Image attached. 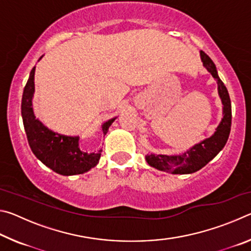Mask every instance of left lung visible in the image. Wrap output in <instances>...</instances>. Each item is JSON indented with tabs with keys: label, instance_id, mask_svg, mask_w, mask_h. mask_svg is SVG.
I'll use <instances>...</instances> for the list:
<instances>
[{
	"label": "left lung",
	"instance_id": "8db88e82",
	"mask_svg": "<svg viewBox=\"0 0 251 251\" xmlns=\"http://www.w3.org/2000/svg\"><path fill=\"white\" fill-rule=\"evenodd\" d=\"M201 59L205 69L209 72L218 85V95L223 104V118L210 137L202 139L195 144L193 147L177 155L150 154L145 158L148 165L158 171L171 174H193L201 169L203 166L214 159L218 152L223 150L228 141L231 127V101L228 91L223 80L219 78L217 69L214 62L208 55L201 50Z\"/></svg>",
	"mask_w": 251,
	"mask_h": 251
}]
</instances>
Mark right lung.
Wrapping results in <instances>:
<instances>
[{
	"mask_svg": "<svg viewBox=\"0 0 251 251\" xmlns=\"http://www.w3.org/2000/svg\"><path fill=\"white\" fill-rule=\"evenodd\" d=\"M43 56H41L40 59ZM34 74H35V66L29 73V77L23 91L22 105H21L24 129L33 154L46 167L59 175L73 176L91 171L99 164L103 150L94 151H84L79 146V136L56 133L46 127L39 118H36L32 106L34 92H35ZM116 118H110L103 123L100 128L104 135L107 133L110 125Z\"/></svg>",
	"mask_w": 251,
	"mask_h": 251,
	"instance_id": "obj_1",
	"label": "right lung"
}]
</instances>
